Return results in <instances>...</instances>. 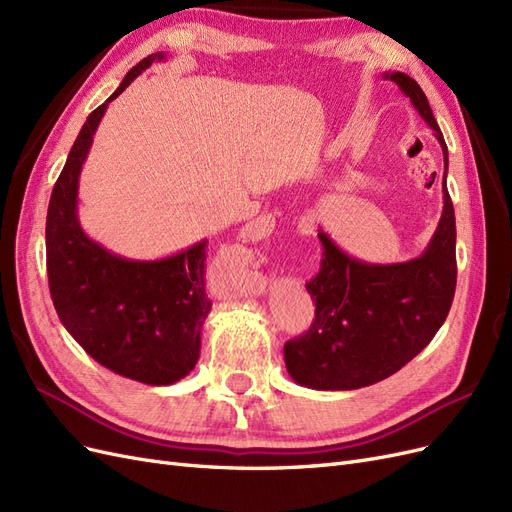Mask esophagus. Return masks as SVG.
Here are the masks:
<instances>
[{
    "instance_id": "obj_1",
    "label": "esophagus",
    "mask_w": 512,
    "mask_h": 512,
    "mask_svg": "<svg viewBox=\"0 0 512 512\" xmlns=\"http://www.w3.org/2000/svg\"><path fill=\"white\" fill-rule=\"evenodd\" d=\"M250 230H252V228H250Z\"/></svg>"
}]
</instances>
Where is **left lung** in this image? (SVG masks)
I'll use <instances>...</instances> for the list:
<instances>
[{
    "label": "left lung",
    "mask_w": 512,
    "mask_h": 512,
    "mask_svg": "<svg viewBox=\"0 0 512 512\" xmlns=\"http://www.w3.org/2000/svg\"><path fill=\"white\" fill-rule=\"evenodd\" d=\"M425 119L444 153V207L436 232L406 262L376 265L346 254L318 228L324 258L305 288L316 303L309 331L284 346L290 378L316 391H354L393 376L444 324L457 284L455 209L446 190L448 149L423 89L404 72H384Z\"/></svg>",
    "instance_id": "1"
}]
</instances>
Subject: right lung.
Here are the masks:
<instances>
[{
	"instance_id": "1",
	"label": "right lung",
	"mask_w": 512,
	"mask_h": 512,
	"mask_svg": "<svg viewBox=\"0 0 512 512\" xmlns=\"http://www.w3.org/2000/svg\"><path fill=\"white\" fill-rule=\"evenodd\" d=\"M153 61H166V53L138 61L76 136L46 213V273L61 324L91 359L123 378L168 386L188 376L200 356L211 312L207 239L173 256L134 260L108 252L79 220V177L106 108Z\"/></svg>"
}]
</instances>
